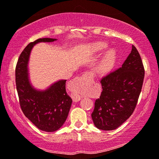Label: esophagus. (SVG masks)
<instances>
[{
	"mask_svg": "<svg viewBox=\"0 0 159 159\" xmlns=\"http://www.w3.org/2000/svg\"><path fill=\"white\" fill-rule=\"evenodd\" d=\"M82 81H87L88 82H92L93 81V73H91L89 71V72H86L84 74V75H82V77L80 79H76L74 80V82H82ZM72 99L75 102H77L80 100V97L76 96V95H73Z\"/></svg>",
	"mask_w": 159,
	"mask_h": 159,
	"instance_id": "1",
	"label": "esophagus"
}]
</instances>
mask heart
<instances>
[{
  "label": "heart",
  "mask_w": 159,
  "mask_h": 159,
  "mask_svg": "<svg viewBox=\"0 0 159 159\" xmlns=\"http://www.w3.org/2000/svg\"><path fill=\"white\" fill-rule=\"evenodd\" d=\"M93 51L95 52H102L108 48V44L105 42H98L93 45ZM116 56V51L114 50H110L109 51H108L100 65L101 70L104 71L110 70L115 64Z\"/></svg>",
  "instance_id": "obj_1"
}]
</instances>
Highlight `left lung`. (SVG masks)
Listing matches in <instances>:
<instances>
[{"label":"left lung","instance_id":"1","mask_svg":"<svg viewBox=\"0 0 159 159\" xmlns=\"http://www.w3.org/2000/svg\"><path fill=\"white\" fill-rule=\"evenodd\" d=\"M145 77L139 52L132 45L131 53L120 68L101 79V96L95 100L91 114L100 129H116L132 114L138 103Z\"/></svg>","mask_w":159,"mask_h":159}]
</instances>
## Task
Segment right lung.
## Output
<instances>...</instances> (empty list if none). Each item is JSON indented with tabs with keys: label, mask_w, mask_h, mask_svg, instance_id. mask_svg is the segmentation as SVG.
<instances>
[{
	"label": "right lung",
	"mask_w": 159,
	"mask_h": 159,
	"mask_svg": "<svg viewBox=\"0 0 159 159\" xmlns=\"http://www.w3.org/2000/svg\"><path fill=\"white\" fill-rule=\"evenodd\" d=\"M56 39L40 38L30 43L19 56L15 70L16 86L21 109L38 129L55 132L66 121L72 100L66 91V80H60L45 91L32 88L28 80L27 63L36 43L53 42Z\"/></svg>",
	"instance_id": "right-lung-1"
}]
</instances>
